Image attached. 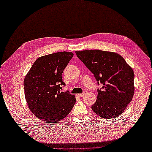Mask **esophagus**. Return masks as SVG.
<instances>
[{
  "mask_svg": "<svg viewBox=\"0 0 152 152\" xmlns=\"http://www.w3.org/2000/svg\"><path fill=\"white\" fill-rule=\"evenodd\" d=\"M86 94V91H84L83 93V94H77V95L79 96V97H82V96H84L85 94Z\"/></svg>",
  "mask_w": 152,
  "mask_h": 152,
  "instance_id": "esophagus-1",
  "label": "esophagus"
}]
</instances>
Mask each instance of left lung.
Instances as JSON below:
<instances>
[{
  "instance_id": "left-lung-1",
  "label": "left lung",
  "mask_w": 152,
  "mask_h": 152,
  "mask_svg": "<svg viewBox=\"0 0 152 152\" xmlns=\"http://www.w3.org/2000/svg\"><path fill=\"white\" fill-rule=\"evenodd\" d=\"M76 54L103 85L102 89L97 90L93 111L105 119L119 116L134 95V74L131 67L115 52L85 50L76 51Z\"/></svg>"
}]
</instances>
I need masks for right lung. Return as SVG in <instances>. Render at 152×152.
I'll use <instances>...</instances> for the list:
<instances>
[{
	"mask_svg": "<svg viewBox=\"0 0 152 152\" xmlns=\"http://www.w3.org/2000/svg\"><path fill=\"white\" fill-rule=\"evenodd\" d=\"M73 53L59 52L38 58L24 80L29 109L39 119L53 124L62 120L76 102L74 95L61 91L62 74Z\"/></svg>",
	"mask_w": 152,
	"mask_h": 152,
	"instance_id": "1",
	"label": "right lung"
}]
</instances>
